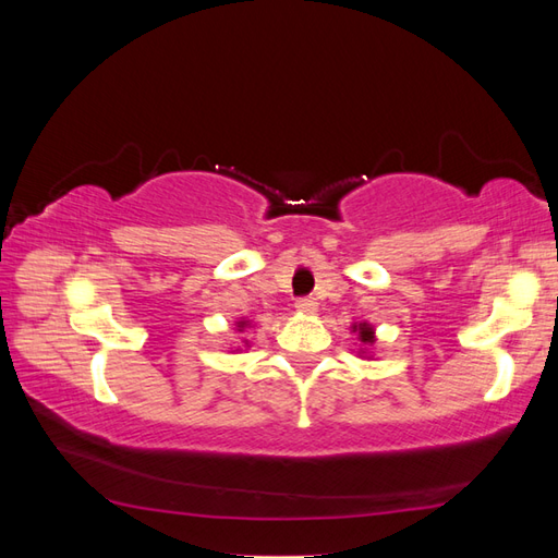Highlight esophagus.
I'll return each mask as SVG.
<instances>
[{
  "label": "esophagus",
  "mask_w": 558,
  "mask_h": 558,
  "mask_svg": "<svg viewBox=\"0 0 558 558\" xmlns=\"http://www.w3.org/2000/svg\"><path fill=\"white\" fill-rule=\"evenodd\" d=\"M295 307H298V312H305V314H314L316 312V307H318V302L314 300V298H298L295 300Z\"/></svg>",
  "instance_id": "obj_1"
}]
</instances>
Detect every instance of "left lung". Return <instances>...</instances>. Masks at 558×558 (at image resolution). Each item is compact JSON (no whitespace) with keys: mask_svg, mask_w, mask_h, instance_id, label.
<instances>
[{"mask_svg":"<svg viewBox=\"0 0 558 558\" xmlns=\"http://www.w3.org/2000/svg\"><path fill=\"white\" fill-rule=\"evenodd\" d=\"M353 330H359V335H361V342H363V344H373V342H375V330L369 328V326L361 324V326H353Z\"/></svg>","mask_w":558,"mask_h":558,"instance_id":"left-lung-1","label":"left lung"}]
</instances>
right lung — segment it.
Returning <instances> with one entry per match:
<instances>
[{
	"mask_svg": "<svg viewBox=\"0 0 558 558\" xmlns=\"http://www.w3.org/2000/svg\"><path fill=\"white\" fill-rule=\"evenodd\" d=\"M238 326H240V328H244V326H246V320H240V324H238Z\"/></svg>",
	"mask_w": 558,
	"mask_h": 558,
	"instance_id": "1",
	"label": "right lung"
}]
</instances>
